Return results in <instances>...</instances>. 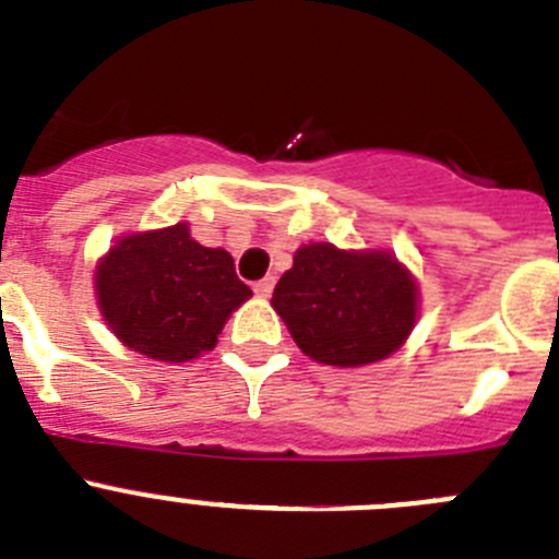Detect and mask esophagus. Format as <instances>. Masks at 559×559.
Returning <instances> with one entry per match:
<instances>
[{
    "label": "esophagus",
    "instance_id": "esophagus-1",
    "mask_svg": "<svg viewBox=\"0 0 559 559\" xmlns=\"http://www.w3.org/2000/svg\"><path fill=\"white\" fill-rule=\"evenodd\" d=\"M273 289H275V278H273V275H267V278H262V281H259V284L253 286L255 297H264V300H267V297L273 295Z\"/></svg>",
    "mask_w": 559,
    "mask_h": 559
}]
</instances>
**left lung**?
Wrapping results in <instances>:
<instances>
[{
	"label": "left lung",
	"instance_id": "obj_1",
	"mask_svg": "<svg viewBox=\"0 0 559 559\" xmlns=\"http://www.w3.org/2000/svg\"><path fill=\"white\" fill-rule=\"evenodd\" d=\"M273 309L311 361L367 367L397 353L419 317V284L385 248L309 242L273 292Z\"/></svg>",
	"mask_w": 559,
	"mask_h": 559
}]
</instances>
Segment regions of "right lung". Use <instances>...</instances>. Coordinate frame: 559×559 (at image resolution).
<instances>
[{
	"label": "right lung",
	"instance_id": "obj_1",
	"mask_svg": "<svg viewBox=\"0 0 559 559\" xmlns=\"http://www.w3.org/2000/svg\"><path fill=\"white\" fill-rule=\"evenodd\" d=\"M93 289L115 338L154 361L185 364L217 344L253 292L223 248H203L190 223L115 239L96 262Z\"/></svg>",
	"mask_w": 559,
	"mask_h": 559
}]
</instances>
